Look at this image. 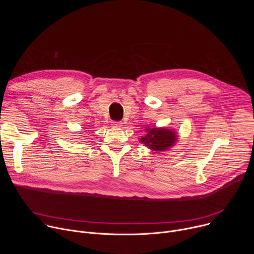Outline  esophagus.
<instances>
[{"label":"esophagus","mask_w":254,"mask_h":254,"mask_svg":"<svg viewBox=\"0 0 254 254\" xmlns=\"http://www.w3.org/2000/svg\"><path fill=\"white\" fill-rule=\"evenodd\" d=\"M112 126L115 127H122V123L121 122H113Z\"/></svg>","instance_id":"1"}]
</instances>
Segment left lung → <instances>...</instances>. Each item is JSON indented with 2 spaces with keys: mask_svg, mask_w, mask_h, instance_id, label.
<instances>
[{
  "mask_svg": "<svg viewBox=\"0 0 254 254\" xmlns=\"http://www.w3.org/2000/svg\"><path fill=\"white\" fill-rule=\"evenodd\" d=\"M146 135L141 136L139 141L144 143L149 149L157 152L167 151L173 147L177 140V133L170 128L166 127H153L146 128Z\"/></svg>",
  "mask_w": 254,
  "mask_h": 254,
  "instance_id": "1",
  "label": "left lung"
}]
</instances>
